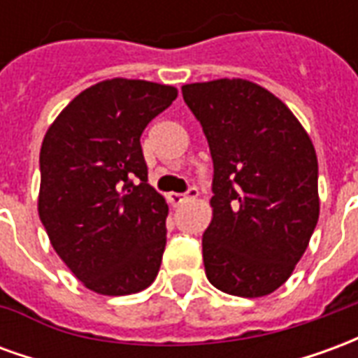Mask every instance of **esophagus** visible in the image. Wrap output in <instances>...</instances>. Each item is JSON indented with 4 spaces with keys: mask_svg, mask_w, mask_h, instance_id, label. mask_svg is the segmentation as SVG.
I'll list each match as a JSON object with an SVG mask.
<instances>
[{
    "mask_svg": "<svg viewBox=\"0 0 358 358\" xmlns=\"http://www.w3.org/2000/svg\"><path fill=\"white\" fill-rule=\"evenodd\" d=\"M197 195H199V189L195 186H192L186 194H171L169 195V199H171L172 205H180V203L187 201V199H195Z\"/></svg>",
    "mask_w": 358,
    "mask_h": 358,
    "instance_id": "esophagus-1",
    "label": "esophagus"
}]
</instances>
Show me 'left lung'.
Here are the masks:
<instances>
[{
  "label": "left lung",
  "mask_w": 358,
  "mask_h": 358,
  "mask_svg": "<svg viewBox=\"0 0 358 358\" xmlns=\"http://www.w3.org/2000/svg\"><path fill=\"white\" fill-rule=\"evenodd\" d=\"M213 157L205 274L217 289L263 297L293 272L318 222V163L299 120L240 78L182 86Z\"/></svg>",
  "instance_id": "1"
}]
</instances>
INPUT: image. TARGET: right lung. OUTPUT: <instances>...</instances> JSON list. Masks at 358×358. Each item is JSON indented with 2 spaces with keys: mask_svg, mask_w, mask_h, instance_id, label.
I'll return each mask as SVG.
<instances>
[{
  "mask_svg": "<svg viewBox=\"0 0 358 358\" xmlns=\"http://www.w3.org/2000/svg\"><path fill=\"white\" fill-rule=\"evenodd\" d=\"M176 95L155 82H99L76 95L43 138L40 220L92 292L138 293L159 272L169 205L148 184L140 138Z\"/></svg>",
  "mask_w": 358,
  "mask_h": 358,
  "instance_id": "right-lung-1",
  "label": "right lung"
}]
</instances>
